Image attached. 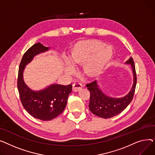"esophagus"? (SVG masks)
I'll use <instances>...</instances> for the list:
<instances>
[{
  "label": "esophagus",
  "mask_w": 155,
  "mask_h": 155,
  "mask_svg": "<svg viewBox=\"0 0 155 155\" xmlns=\"http://www.w3.org/2000/svg\"><path fill=\"white\" fill-rule=\"evenodd\" d=\"M83 87V85H82L81 83H74L73 85H72V90L74 92H78L79 90H81Z\"/></svg>",
  "instance_id": "1"
}]
</instances>
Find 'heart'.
Masks as SVG:
<instances>
[{"label":"heart","instance_id":"b5f03b06","mask_svg":"<svg viewBox=\"0 0 155 155\" xmlns=\"http://www.w3.org/2000/svg\"><path fill=\"white\" fill-rule=\"evenodd\" d=\"M110 47L97 40H84L78 42L72 49L69 60H65L64 69L66 73L72 75L75 68L83 65L84 74L90 78L98 76L112 58Z\"/></svg>","mask_w":155,"mask_h":155}]
</instances>
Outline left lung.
<instances>
[{"label": "left lung", "instance_id": "left-lung-1", "mask_svg": "<svg viewBox=\"0 0 155 155\" xmlns=\"http://www.w3.org/2000/svg\"><path fill=\"white\" fill-rule=\"evenodd\" d=\"M124 64L131 66L133 74V86L126 96L122 97L108 96L99 88L96 80L86 85L90 92L89 107L94 114L105 119L112 117L121 113L131 102L136 85V74L133 59L130 57Z\"/></svg>", "mask_w": 155, "mask_h": 155}]
</instances>
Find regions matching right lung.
Returning <instances> with one entry per match:
<instances>
[{
  "mask_svg": "<svg viewBox=\"0 0 155 155\" xmlns=\"http://www.w3.org/2000/svg\"><path fill=\"white\" fill-rule=\"evenodd\" d=\"M50 48L40 42L35 44L27 50L22 58L19 68L17 87L21 103L25 110L32 116L42 121H49L58 116L64 110L72 85L52 84L43 89L34 91L24 80L25 66L41 53L48 51Z\"/></svg>",
  "mask_w": 155,
  "mask_h": 155,
  "instance_id": "add662e5",
  "label": "right lung"
}]
</instances>
